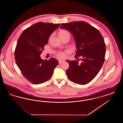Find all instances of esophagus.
<instances>
[{
    "mask_svg": "<svg viewBox=\"0 0 123 123\" xmlns=\"http://www.w3.org/2000/svg\"><path fill=\"white\" fill-rule=\"evenodd\" d=\"M63 62H64V61H63V60H59V64H60L62 63H63Z\"/></svg>",
    "mask_w": 123,
    "mask_h": 123,
    "instance_id": "34e87169",
    "label": "esophagus"
}]
</instances>
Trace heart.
Listing matches in <instances>:
<instances>
[{"instance_id":"1","label":"heart","mask_w":123,"mask_h":123,"mask_svg":"<svg viewBox=\"0 0 123 123\" xmlns=\"http://www.w3.org/2000/svg\"><path fill=\"white\" fill-rule=\"evenodd\" d=\"M69 34V33L67 31L62 30H61L60 31H59V36H62V35H64L66 34ZM56 55L58 58H61V59L64 58V57L65 56L64 53L63 52H59L57 53Z\"/></svg>"}]
</instances>
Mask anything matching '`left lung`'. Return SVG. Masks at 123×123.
<instances>
[{
  "label": "left lung",
  "mask_w": 123,
  "mask_h": 123,
  "mask_svg": "<svg viewBox=\"0 0 123 123\" xmlns=\"http://www.w3.org/2000/svg\"><path fill=\"white\" fill-rule=\"evenodd\" d=\"M61 29L69 31L73 35L77 49V60H66L69 64L66 70L68 78L78 84L91 82L99 73L105 60V46L99 31L84 21L62 24ZM79 60H81L79 63Z\"/></svg>",
  "instance_id": "left-lung-1"
}]
</instances>
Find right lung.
<instances>
[{
    "mask_svg": "<svg viewBox=\"0 0 123 123\" xmlns=\"http://www.w3.org/2000/svg\"><path fill=\"white\" fill-rule=\"evenodd\" d=\"M59 25L36 23L25 29L18 40L15 50L16 64L25 78L33 84H41L50 79L59 64L53 58L44 60L40 55Z\"/></svg>",
    "mask_w": 123,
    "mask_h": 123,
    "instance_id": "obj_1",
    "label": "right lung"
}]
</instances>
